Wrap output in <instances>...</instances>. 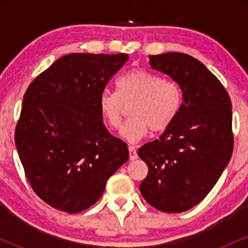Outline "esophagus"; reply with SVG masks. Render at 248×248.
<instances>
[{"instance_id":"34e87169","label":"esophagus","mask_w":248,"mask_h":248,"mask_svg":"<svg viewBox=\"0 0 248 248\" xmlns=\"http://www.w3.org/2000/svg\"><path fill=\"white\" fill-rule=\"evenodd\" d=\"M128 155H130V160H135V159H138V152L135 150V148L132 147V145L128 147Z\"/></svg>"}]
</instances>
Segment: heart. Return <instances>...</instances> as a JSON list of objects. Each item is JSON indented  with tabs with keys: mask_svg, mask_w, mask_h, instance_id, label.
Returning <instances> with one entry per match:
<instances>
[{
	"mask_svg": "<svg viewBox=\"0 0 248 248\" xmlns=\"http://www.w3.org/2000/svg\"><path fill=\"white\" fill-rule=\"evenodd\" d=\"M117 93L104 90L98 106L108 126L118 130L125 106L132 104L128 120L121 135L128 142H138L149 133L162 132L177 117L182 105L181 88L174 81L165 80L144 69L127 71L118 78Z\"/></svg>",
	"mask_w": 248,
	"mask_h": 248,
	"instance_id": "obj_1",
	"label": "heart"
}]
</instances>
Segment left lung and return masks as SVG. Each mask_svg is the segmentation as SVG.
Returning <instances> with one entry per match:
<instances>
[{
	"mask_svg": "<svg viewBox=\"0 0 248 248\" xmlns=\"http://www.w3.org/2000/svg\"><path fill=\"white\" fill-rule=\"evenodd\" d=\"M183 93L181 109L158 140L139 149L149 172L140 192L159 211L179 213L199 204L232 158V101L218 78L183 53L149 56Z\"/></svg>",
	"mask_w": 248,
	"mask_h": 248,
	"instance_id": "obj_1",
	"label": "left lung"
}]
</instances>
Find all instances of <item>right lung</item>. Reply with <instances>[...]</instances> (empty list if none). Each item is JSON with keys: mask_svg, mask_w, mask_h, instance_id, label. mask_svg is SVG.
Segmentation results:
<instances>
[{"mask_svg": "<svg viewBox=\"0 0 248 248\" xmlns=\"http://www.w3.org/2000/svg\"><path fill=\"white\" fill-rule=\"evenodd\" d=\"M127 54L72 53L30 83L15 141L33 192L53 208L78 213L103 195L128 159L127 144L103 123L98 101Z\"/></svg>", "mask_w": 248, "mask_h": 248, "instance_id": "1", "label": "right lung"}]
</instances>
